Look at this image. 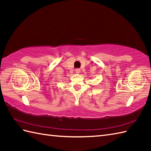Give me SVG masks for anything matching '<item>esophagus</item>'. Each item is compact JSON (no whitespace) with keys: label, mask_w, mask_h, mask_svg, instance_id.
<instances>
[{"label":"esophagus","mask_w":151,"mask_h":151,"mask_svg":"<svg viewBox=\"0 0 151 151\" xmlns=\"http://www.w3.org/2000/svg\"><path fill=\"white\" fill-rule=\"evenodd\" d=\"M75 73L76 74H79L80 73H81V69H75Z\"/></svg>","instance_id":"34e87169"}]
</instances>
